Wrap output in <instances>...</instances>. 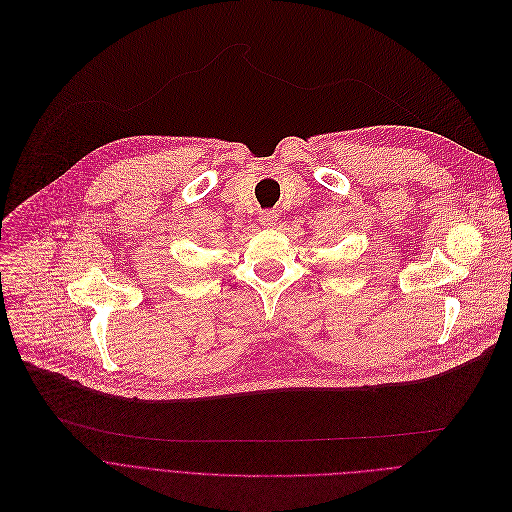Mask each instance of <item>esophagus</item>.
I'll return each instance as SVG.
<instances>
[{"mask_svg": "<svg viewBox=\"0 0 512 512\" xmlns=\"http://www.w3.org/2000/svg\"><path fill=\"white\" fill-rule=\"evenodd\" d=\"M278 220V216L274 214V212H262L260 214V222H262V226H274V222Z\"/></svg>", "mask_w": 512, "mask_h": 512, "instance_id": "34e87169", "label": "esophagus"}]
</instances>
